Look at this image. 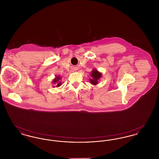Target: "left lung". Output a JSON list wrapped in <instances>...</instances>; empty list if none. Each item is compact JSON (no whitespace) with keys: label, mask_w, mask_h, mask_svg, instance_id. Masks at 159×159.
Returning <instances> with one entry per match:
<instances>
[{"label":"left lung","mask_w":159,"mask_h":159,"mask_svg":"<svg viewBox=\"0 0 159 159\" xmlns=\"http://www.w3.org/2000/svg\"><path fill=\"white\" fill-rule=\"evenodd\" d=\"M91 78L90 79V82L93 85L97 84L98 83L99 79L102 77V74L99 72L98 70L94 69L92 70L91 74Z\"/></svg>","instance_id":"1"}]
</instances>
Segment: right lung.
<instances>
[{"mask_svg":"<svg viewBox=\"0 0 159 159\" xmlns=\"http://www.w3.org/2000/svg\"><path fill=\"white\" fill-rule=\"evenodd\" d=\"M61 79L60 76H56V77L53 80V83H57V87H59L60 86L61 84V82H60V80ZM55 87V86H54Z\"/></svg>","mask_w":159,"mask_h":159,"instance_id":"1","label":"right lung"}]
</instances>
